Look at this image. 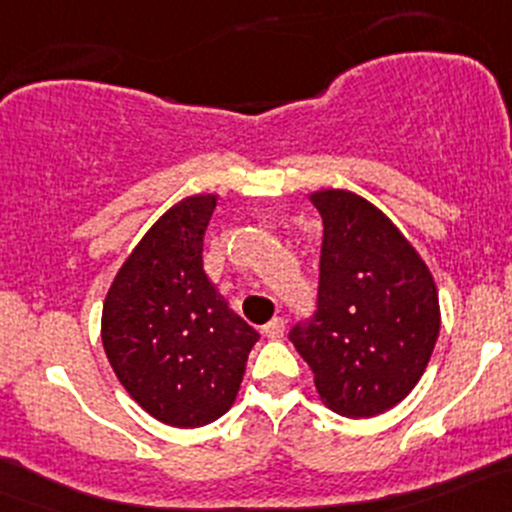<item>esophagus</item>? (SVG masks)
Wrapping results in <instances>:
<instances>
[{
	"mask_svg": "<svg viewBox=\"0 0 512 512\" xmlns=\"http://www.w3.org/2000/svg\"><path fill=\"white\" fill-rule=\"evenodd\" d=\"M284 325V318H272L265 328H262V333H265V338L269 340H279L284 335Z\"/></svg>",
	"mask_w": 512,
	"mask_h": 512,
	"instance_id": "obj_1",
	"label": "esophagus"
}]
</instances>
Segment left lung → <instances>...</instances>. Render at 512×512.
Instances as JSON below:
<instances>
[{
    "mask_svg": "<svg viewBox=\"0 0 512 512\" xmlns=\"http://www.w3.org/2000/svg\"><path fill=\"white\" fill-rule=\"evenodd\" d=\"M311 201L323 218L318 308L289 340L330 411L374 418L401 403L428 367L440 335L435 279L367 199L320 189Z\"/></svg>",
    "mask_w": 512,
    "mask_h": 512,
    "instance_id": "8db88e82",
    "label": "left lung"
}]
</instances>
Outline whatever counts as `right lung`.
Segmentation results:
<instances>
[{
  "mask_svg": "<svg viewBox=\"0 0 512 512\" xmlns=\"http://www.w3.org/2000/svg\"><path fill=\"white\" fill-rule=\"evenodd\" d=\"M216 194L162 213L123 262L101 311V342L133 401L172 428H201L235 403L260 340L204 272Z\"/></svg>",
  "mask_w": 512,
  "mask_h": 512,
  "instance_id": "right-lung-1",
  "label": "right lung"
}]
</instances>
